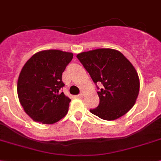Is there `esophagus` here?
<instances>
[{
	"label": "esophagus",
	"mask_w": 161,
	"mask_h": 161,
	"mask_svg": "<svg viewBox=\"0 0 161 161\" xmlns=\"http://www.w3.org/2000/svg\"><path fill=\"white\" fill-rule=\"evenodd\" d=\"M78 97L79 98V99H83V93L81 92L79 95H78Z\"/></svg>",
	"instance_id": "obj_1"
}]
</instances>
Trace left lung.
<instances>
[{
	"label": "left lung",
	"mask_w": 161,
	"mask_h": 161,
	"mask_svg": "<svg viewBox=\"0 0 161 161\" xmlns=\"http://www.w3.org/2000/svg\"><path fill=\"white\" fill-rule=\"evenodd\" d=\"M79 61L97 85L100 103L92 114L105 120H114L124 115L134 106L140 82L137 73L120 51L101 48L77 55Z\"/></svg>",
	"instance_id": "1"
}]
</instances>
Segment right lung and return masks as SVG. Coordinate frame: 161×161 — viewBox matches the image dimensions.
I'll return each mask as SVG.
<instances>
[{
  "label": "right lung",
  "instance_id": "1",
  "mask_svg": "<svg viewBox=\"0 0 161 161\" xmlns=\"http://www.w3.org/2000/svg\"><path fill=\"white\" fill-rule=\"evenodd\" d=\"M74 54L46 50L34 54L19 74L17 92L24 111L36 122L52 124L68 113L71 100L60 89L62 74Z\"/></svg>",
  "mask_w": 161,
  "mask_h": 161
}]
</instances>
